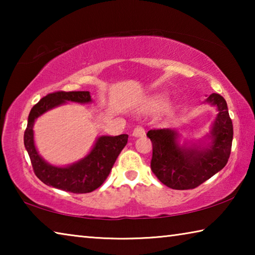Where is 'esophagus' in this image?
<instances>
[{
  "instance_id": "esophagus-1",
  "label": "esophagus",
  "mask_w": 255,
  "mask_h": 255,
  "mask_svg": "<svg viewBox=\"0 0 255 255\" xmlns=\"http://www.w3.org/2000/svg\"><path fill=\"white\" fill-rule=\"evenodd\" d=\"M145 135V128L143 126H136L132 130L133 137H140Z\"/></svg>"
}]
</instances>
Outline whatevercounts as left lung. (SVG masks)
<instances>
[{
	"label": "left lung",
	"instance_id": "left-lung-1",
	"mask_svg": "<svg viewBox=\"0 0 255 255\" xmlns=\"http://www.w3.org/2000/svg\"><path fill=\"white\" fill-rule=\"evenodd\" d=\"M207 101L216 105L218 115L211 135L213 145L206 149L181 148L175 132L171 129H150L147 137L152 141L150 169L166 187L189 190L199 187L226 165L233 141V123L227 103L222 96L213 93Z\"/></svg>",
	"mask_w": 255,
	"mask_h": 255
}]
</instances>
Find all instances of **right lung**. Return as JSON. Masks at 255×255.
<instances>
[{
  "label": "right lung",
  "instance_id": "right-lung-1",
  "mask_svg": "<svg viewBox=\"0 0 255 255\" xmlns=\"http://www.w3.org/2000/svg\"><path fill=\"white\" fill-rule=\"evenodd\" d=\"M66 101L86 103L91 101L89 91H56L47 94L32 107L24 130V146L29 154L34 174L45 184L73 193H88L98 189L109 175L118 155L128 141V135L102 136L93 149L82 161L67 167H56L47 164L33 144L32 126L34 119L47 110Z\"/></svg>",
  "mask_w": 255,
  "mask_h": 255
}]
</instances>
